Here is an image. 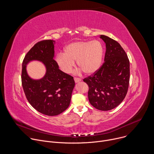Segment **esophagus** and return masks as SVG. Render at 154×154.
I'll list each match as a JSON object with an SVG mask.
<instances>
[{
	"label": "esophagus",
	"mask_w": 154,
	"mask_h": 154,
	"mask_svg": "<svg viewBox=\"0 0 154 154\" xmlns=\"http://www.w3.org/2000/svg\"><path fill=\"white\" fill-rule=\"evenodd\" d=\"M74 81H75V83H78V82L81 81V79H79V78H77V77H74Z\"/></svg>",
	"instance_id": "1"
}]
</instances>
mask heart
Instances as JSON below:
<instances>
[{"instance_id":"obj_1","label":"heart","mask_w":154,"mask_h":154,"mask_svg":"<svg viewBox=\"0 0 154 154\" xmlns=\"http://www.w3.org/2000/svg\"><path fill=\"white\" fill-rule=\"evenodd\" d=\"M103 50L101 43L96 40L92 41H77L64 48V53L59 52L55 57V63L64 73H69L74 66L86 74H93L100 68Z\"/></svg>"}]
</instances>
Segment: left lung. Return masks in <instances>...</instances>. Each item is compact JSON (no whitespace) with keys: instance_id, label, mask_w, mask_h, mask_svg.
<instances>
[{"instance_id":"obj_1","label":"left lung","mask_w":154,"mask_h":154,"mask_svg":"<svg viewBox=\"0 0 154 154\" xmlns=\"http://www.w3.org/2000/svg\"><path fill=\"white\" fill-rule=\"evenodd\" d=\"M106 52L104 63L93 75L83 79L89 86L88 93L90 103L102 111L110 110L124 99L129 85L130 62L119 44L105 35Z\"/></svg>"}]
</instances>
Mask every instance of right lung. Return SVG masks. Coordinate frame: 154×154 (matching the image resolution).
Listing matches in <instances>:
<instances>
[{"instance_id":"obj_1","label":"right lung","mask_w":154,"mask_h":154,"mask_svg":"<svg viewBox=\"0 0 154 154\" xmlns=\"http://www.w3.org/2000/svg\"><path fill=\"white\" fill-rule=\"evenodd\" d=\"M54 40L37 42L27 52L23 62L21 80L26 98L39 113L58 115L66 109L71 102L75 82L72 76L59 69L54 58ZM36 60L45 64L47 72L42 78L35 80L29 77L26 68Z\"/></svg>"}]
</instances>
